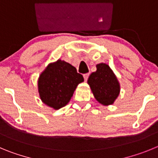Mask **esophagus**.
<instances>
[{"label":"esophagus","instance_id":"1","mask_svg":"<svg viewBox=\"0 0 158 158\" xmlns=\"http://www.w3.org/2000/svg\"><path fill=\"white\" fill-rule=\"evenodd\" d=\"M88 77H89V73H86V74H84V75H83V78H84V80L86 81V82L87 81Z\"/></svg>","mask_w":158,"mask_h":158}]
</instances>
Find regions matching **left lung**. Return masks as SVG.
<instances>
[{"label":"left lung","instance_id":"8db88e82","mask_svg":"<svg viewBox=\"0 0 158 158\" xmlns=\"http://www.w3.org/2000/svg\"><path fill=\"white\" fill-rule=\"evenodd\" d=\"M96 67V72H92L88 78V84L99 103L103 106L112 105L120 94V83L109 65L101 63Z\"/></svg>","mask_w":158,"mask_h":158}]
</instances>
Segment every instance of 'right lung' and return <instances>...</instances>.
I'll list each match as a JSON object with an SVG mask.
<instances>
[{"label":"right lung","instance_id":"add662e5","mask_svg":"<svg viewBox=\"0 0 158 158\" xmlns=\"http://www.w3.org/2000/svg\"><path fill=\"white\" fill-rule=\"evenodd\" d=\"M83 81L75 67L59 59L49 64L39 76L38 89L41 100L57 110L69 103L75 89Z\"/></svg>","mask_w":158,"mask_h":158}]
</instances>
